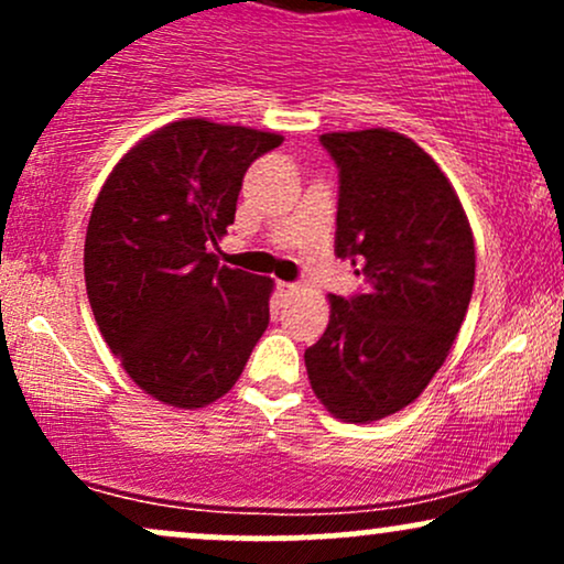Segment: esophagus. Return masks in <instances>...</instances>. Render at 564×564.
Instances as JSON below:
<instances>
[{
  "mask_svg": "<svg viewBox=\"0 0 564 564\" xmlns=\"http://www.w3.org/2000/svg\"><path fill=\"white\" fill-rule=\"evenodd\" d=\"M300 291V286L296 283H286V281H278V294H281V300H291V296Z\"/></svg>",
  "mask_w": 564,
  "mask_h": 564,
  "instance_id": "34e87169",
  "label": "esophagus"
}]
</instances>
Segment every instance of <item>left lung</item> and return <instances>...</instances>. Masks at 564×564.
<instances>
[{
    "label": "left lung",
    "mask_w": 564,
    "mask_h": 564,
    "mask_svg": "<svg viewBox=\"0 0 564 564\" xmlns=\"http://www.w3.org/2000/svg\"><path fill=\"white\" fill-rule=\"evenodd\" d=\"M339 166L334 251L366 291L332 296L304 349L310 384L336 419L379 422L419 398L467 315L475 238L435 159L390 129L321 134Z\"/></svg>",
    "instance_id": "1"
}]
</instances>
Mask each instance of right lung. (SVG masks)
Returning a JSON list of instances; mask_svg holds the SVG:
<instances>
[{
  "mask_svg": "<svg viewBox=\"0 0 564 564\" xmlns=\"http://www.w3.org/2000/svg\"><path fill=\"white\" fill-rule=\"evenodd\" d=\"M283 142L180 119L113 166L93 206L84 281L97 326L140 390L204 408L241 377L270 323V278L219 264L243 174Z\"/></svg>",
  "mask_w": 564,
  "mask_h": 564,
  "instance_id": "add662e5",
  "label": "right lung"
}]
</instances>
